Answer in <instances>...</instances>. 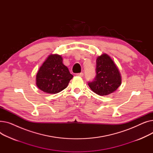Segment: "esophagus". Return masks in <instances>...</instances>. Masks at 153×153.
Listing matches in <instances>:
<instances>
[{"instance_id": "34e87169", "label": "esophagus", "mask_w": 153, "mask_h": 153, "mask_svg": "<svg viewBox=\"0 0 153 153\" xmlns=\"http://www.w3.org/2000/svg\"><path fill=\"white\" fill-rule=\"evenodd\" d=\"M76 76H80V77H83L84 74L82 73V72H81V73H77V74H76Z\"/></svg>"}]
</instances>
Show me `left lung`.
Returning a JSON list of instances; mask_svg holds the SVG:
<instances>
[{
	"mask_svg": "<svg viewBox=\"0 0 153 153\" xmlns=\"http://www.w3.org/2000/svg\"><path fill=\"white\" fill-rule=\"evenodd\" d=\"M122 84L120 71L110 56L106 53L96 59V77L89 82L91 89L99 95H107L117 91Z\"/></svg>",
	"mask_w": 153,
	"mask_h": 153,
	"instance_id": "obj_1",
	"label": "left lung"
}]
</instances>
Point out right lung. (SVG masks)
Listing matches in <instances>:
<instances>
[{"label": "right lung", "mask_w": 153, "mask_h": 153, "mask_svg": "<svg viewBox=\"0 0 153 153\" xmlns=\"http://www.w3.org/2000/svg\"><path fill=\"white\" fill-rule=\"evenodd\" d=\"M72 77L68 68L62 63V56L51 54L37 72L36 84L44 92L54 94L66 88Z\"/></svg>", "instance_id": "obj_1"}]
</instances>
